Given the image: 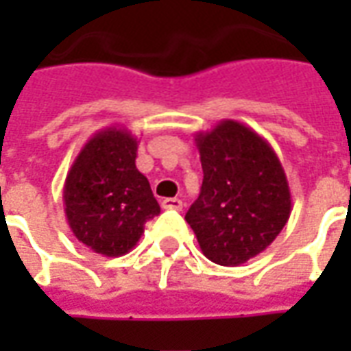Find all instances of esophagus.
Segmentation results:
<instances>
[{
    "mask_svg": "<svg viewBox=\"0 0 351 351\" xmlns=\"http://www.w3.org/2000/svg\"><path fill=\"white\" fill-rule=\"evenodd\" d=\"M163 208H167V210H182V201L176 197L171 199H163V203H161Z\"/></svg>",
    "mask_w": 351,
    "mask_h": 351,
    "instance_id": "obj_1",
    "label": "esophagus"
}]
</instances>
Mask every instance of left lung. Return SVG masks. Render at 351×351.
<instances>
[{
	"label": "left lung",
	"instance_id": "1",
	"mask_svg": "<svg viewBox=\"0 0 351 351\" xmlns=\"http://www.w3.org/2000/svg\"><path fill=\"white\" fill-rule=\"evenodd\" d=\"M203 186L186 213L201 252L214 263L237 267L267 250L291 214L287 176L259 133L221 120L195 133Z\"/></svg>",
	"mask_w": 351,
	"mask_h": 351
}]
</instances>
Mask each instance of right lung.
I'll use <instances>...</instances> for the list:
<instances>
[{
	"mask_svg": "<svg viewBox=\"0 0 351 351\" xmlns=\"http://www.w3.org/2000/svg\"><path fill=\"white\" fill-rule=\"evenodd\" d=\"M138 138L122 125L93 133L64 184L65 218L73 235L107 258L137 246L145 223L160 214L150 182L135 165Z\"/></svg>",
	"mask_w": 351,
	"mask_h": 351,
	"instance_id": "add662e5",
	"label": "right lung"
}]
</instances>
